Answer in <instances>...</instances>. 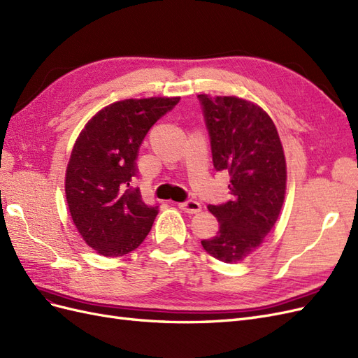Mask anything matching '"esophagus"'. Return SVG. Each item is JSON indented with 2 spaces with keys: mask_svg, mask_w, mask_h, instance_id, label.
Segmentation results:
<instances>
[{
  "mask_svg": "<svg viewBox=\"0 0 358 358\" xmlns=\"http://www.w3.org/2000/svg\"><path fill=\"white\" fill-rule=\"evenodd\" d=\"M179 209L183 210L185 213H189V215H194V213H199L201 210V204L199 201H183V203H179Z\"/></svg>",
  "mask_w": 358,
  "mask_h": 358,
  "instance_id": "esophagus-1",
  "label": "esophagus"
}]
</instances>
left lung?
Masks as SVG:
<instances>
[{"label": "left lung", "instance_id": "1", "mask_svg": "<svg viewBox=\"0 0 358 358\" xmlns=\"http://www.w3.org/2000/svg\"><path fill=\"white\" fill-rule=\"evenodd\" d=\"M216 170L230 173L231 199L209 204L220 230L201 241L204 251L224 263L255 252L272 231L287 191V162L278 129L258 104L234 95L200 94Z\"/></svg>", "mask_w": 358, "mask_h": 358}]
</instances>
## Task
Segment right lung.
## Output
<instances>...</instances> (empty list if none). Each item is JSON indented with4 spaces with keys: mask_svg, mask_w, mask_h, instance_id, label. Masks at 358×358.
Listing matches in <instances>:
<instances>
[{
    "mask_svg": "<svg viewBox=\"0 0 358 358\" xmlns=\"http://www.w3.org/2000/svg\"><path fill=\"white\" fill-rule=\"evenodd\" d=\"M179 96L128 99L96 112L76 138L66 170V199L85 243L104 257L134 251L152 229L158 206L129 187L137 152L158 119Z\"/></svg>",
    "mask_w": 358,
    "mask_h": 358,
    "instance_id": "right-lung-1",
    "label": "right lung"
}]
</instances>
